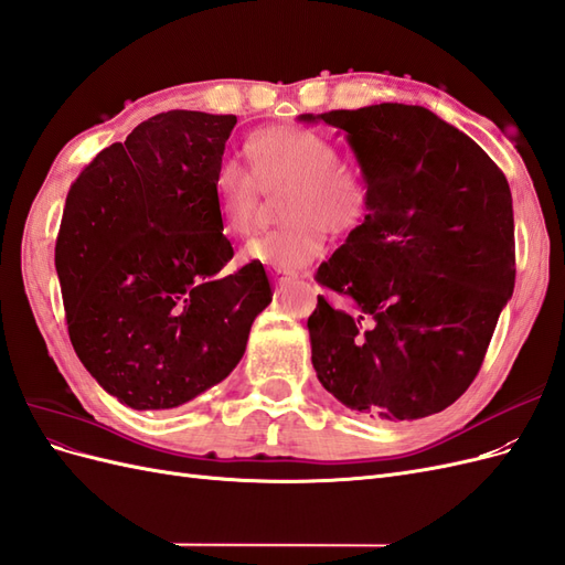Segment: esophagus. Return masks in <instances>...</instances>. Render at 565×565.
Segmentation results:
<instances>
[{
  "instance_id": "obj_1",
  "label": "esophagus",
  "mask_w": 565,
  "mask_h": 565,
  "mask_svg": "<svg viewBox=\"0 0 565 565\" xmlns=\"http://www.w3.org/2000/svg\"><path fill=\"white\" fill-rule=\"evenodd\" d=\"M292 278H295V270H282V268L273 270V280H276V287H280V289Z\"/></svg>"
}]
</instances>
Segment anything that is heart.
Wrapping results in <instances>:
<instances>
[{
    "instance_id": "heart-1",
    "label": "heart",
    "mask_w": 565,
    "mask_h": 565,
    "mask_svg": "<svg viewBox=\"0 0 565 565\" xmlns=\"http://www.w3.org/2000/svg\"><path fill=\"white\" fill-rule=\"evenodd\" d=\"M249 169L224 160L214 174V195L224 226L247 228L262 193H280L282 224L256 235L243 247L241 262L273 270H295L322 254L324 228L344 235L363 224L370 210V181L361 167L341 162L328 136L306 127H264L247 136Z\"/></svg>"
}]
</instances>
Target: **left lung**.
Instances as JSON below:
<instances>
[{
  "instance_id": "left-lung-1",
  "label": "left lung",
  "mask_w": 565,
  "mask_h": 565,
  "mask_svg": "<svg viewBox=\"0 0 565 565\" xmlns=\"http://www.w3.org/2000/svg\"><path fill=\"white\" fill-rule=\"evenodd\" d=\"M347 134L370 181V210L316 280L309 318L320 384L374 422L440 413L481 370L514 292V210L500 167L422 106L299 115Z\"/></svg>"
}]
</instances>
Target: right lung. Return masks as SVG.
<instances>
[{
	"label": "right lung",
	"mask_w": 565,
	"mask_h": 565,
	"mask_svg": "<svg viewBox=\"0 0 565 565\" xmlns=\"http://www.w3.org/2000/svg\"><path fill=\"white\" fill-rule=\"evenodd\" d=\"M235 115L169 110L100 150L65 198L56 273L82 365L134 409H172L224 382L273 299L233 247L214 195Z\"/></svg>",
	"instance_id": "1"
}]
</instances>
